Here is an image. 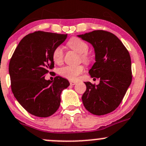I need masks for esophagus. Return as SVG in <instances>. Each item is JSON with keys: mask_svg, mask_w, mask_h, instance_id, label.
Segmentation results:
<instances>
[{"mask_svg": "<svg viewBox=\"0 0 146 146\" xmlns=\"http://www.w3.org/2000/svg\"><path fill=\"white\" fill-rule=\"evenodd\" d=\"M77 84V82H75V81H70V85H75Z\"/></svg>", "mask_w": 146, "mask_h": 146, "instance_id": "esophagus-1", "label": "esophagus"}]
</instances>
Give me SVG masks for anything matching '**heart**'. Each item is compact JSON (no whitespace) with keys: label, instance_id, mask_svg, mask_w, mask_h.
I'll return each instance as SVG.
<instances>
[{"label":"heart","instance_id":"heart-1","mask_svg":"<svg viewBox=\"0 0 146 146\" xmlns=\"http://www.w3.org/2000/svg\"><path fill=\"white\" fill-rule=\"evenodd\" d=\"M67 45L71 50L80 54V59L87 65H90L93 61V56L88 52L89 45L85 41L78 37H73L67 42ZM64 52L61 46H58L52 52V59L54 63L60 64L64 60ZM85 70V67L82 65L78 66H66L59 70V73L61 76L70 80H77L81 73Z\"/></svg>","mask_w":146,"mask_h":146}]
</instances>
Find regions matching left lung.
Here are the masks:
<instances>
[{
  "label": "left lung",
  "mask_w": 146,
  "mask_h": 146,
  "mask_svg": "<svg viewBox=\"0 0 146 146\" xmlns=\"http://www.w3.org/2000/svg\"><path fill=\"white\" fill-rule=\"evenodd\" d=\"M78 37L93 45L96 62L89 73L100 79L97 85L85 82L83 105L94 115L108 114L119 106L131 82L129 53L117 36L106 31H93Z\"/></svg>",
  "instance_id": "1"
}]
</instances>
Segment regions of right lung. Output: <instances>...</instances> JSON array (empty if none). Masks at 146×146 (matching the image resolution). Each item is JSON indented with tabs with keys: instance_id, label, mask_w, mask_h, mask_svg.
I'll use <instances>...</instances> for the list:
<instances>
[{
	"instance_id": "1",
	"label": "right lung",
	"mask_w": 146,
	"mask_h": 146,
	"mask_svg": "<svg viewBox=\"0 0 146 146\" xmlns=\"http://www.w3.org/2000/svg\"><path fill=\"white\" fill-rule=\"evenodd\" d=\"M67 34L38 31L24 36L15 49L9 64L11 89L21 106L31 115L47 117L60 106V95L70 83L56 76L54 81L45 76L54 68L53 50Z\"/></svg>"
}]
</instances>
